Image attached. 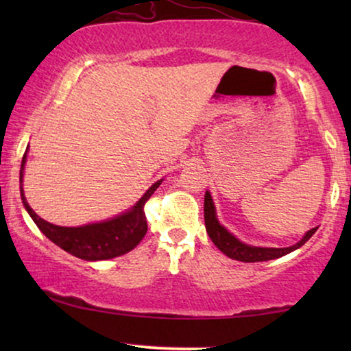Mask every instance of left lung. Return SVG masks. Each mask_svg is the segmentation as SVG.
<instances>
[{
	"mask_svg": "<svg viewBox=\"0 0 351 351\" xmlns=\"http://www.w3.org/2000/svg\"><path fill=\"white\" fill-rule=\"evenodd\" d=\"M204 223H206V232H208L209 238L213 239L215 246H217L227 257L234 258V261H239V262H265V261H271V258L282 257L286 256V254L299 249L300 246H304V244L311 238V234L316 232V228H311L310 232H306L305 237L302 238L299 243L289 247L247 246V244L239 241V239L234 238L232 233L227 232V230L219 223L217 217H215V208L209 191H206L204 195Z\"/></svg>",
	"mask_w": 351,
	"mask_h": 351,
	"instance_id": "obj_1",
	"label": "left lung"
}]
</instances>
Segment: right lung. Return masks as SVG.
<instances>
[{
  "mask_svg": "<svg viewBox=\"0 0 351 351\" xmlns=\"http://www.w3.org/2000/svg\"><path fill=\"white\" fill-rule=\"evenodd\" d=\"M25 161L27 153L22 158L21 166L22 203L28 210V214H30L33 222L46 234V238H49L52 243L64 249V251L70 252L71 256L83 258V261H107V258L123 256V254L132 251L145 237L148 227L143 208H145V203L150 199V196L160 186L161 180L153 184L129 213H124L112 220H107V222L90 223L84 225V227H59V225L43 220L28 206L22 189V172Z\"/></svg>",
  "mask_w": 351,
  "mask_h": 351,
  "instance_id": "right-lung-1",
  "label": "right lung"
}]
</instances>
